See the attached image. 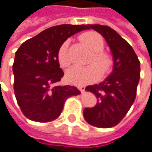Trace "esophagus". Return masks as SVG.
<instances>
[{"label":"esophagus","mask_w":152,"mask_h":152,"mask_svg":"<svg viewBox=\"0 0 152 152\" xmlns=\"http://www.w3.org/2000/svg\"><path fill=\"white\" fill-rule=\"evenodd\" d=\"M78 90H79V91L81 92V93H84V92H85V87H84V86H79V87H78Z\"/></svg>","instance_id":"1"}]
</instances>
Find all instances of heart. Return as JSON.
<instances>
[{
  "label": "heart",
  "instance_id": "b5f03b06",
  "mask_svg": "<svg viewBox=\"0 0 152 152\" xmlns=\"http://www.w3.org/2000/svg\"><path fill=\"white\" fill-rule=\"evenodd\" d=\"M81 39L88 47L94 52V57L91 62H96L97 64H91L86 67L73 66L66 72V80L74 85L84 86L90 83H93L100 78L102 75L108 73L112 66V59L107 54L103 53L104 40L102 37L95 32H87L81 36ZM69 42L65 41L60 45L58 51V60L61 67L69 66L71 59L68 54Z\"/></svg>",
  "mask_w": 152,
  "mask_h": 152
}]
</instances>
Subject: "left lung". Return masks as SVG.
<instances>
[{
	"label": "left lung",
	"mask_w": 152,
	"mask_h": 152,
	"mask_svg": "<svg viewBox=\"0 0 152 152\" xmlns=\"http://www.w3.org/2000/svg\"><path fill=\"white\" fill-rule=\"evenodd\" d=\"M89 26L107 41L113 55V68L104 81L85 89L96 96L97 103L93 108H85L83 115L92 126L112 128L122 120L135 100L140 61L132 46L115 30L100 24Z\"/></svg>",
	"instance_id": "obj_1"
}]
</instances>
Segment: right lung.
<instances>
[{
  "label": "right lung",
  "mask_w": 152,
  "mask_h": 152,
  "mask_svg": "<svg viewBox=\"0 0 152 152\" xmlns=\"http://www.w3.org/2000/svg\"><path fill=\"white\" fill-rule=\"evenodd\" d=\"M89 25L61 24L40 32L20 46L13 63L14 92L21 112L36 122L57 119L66 99L80 92L75 86H60L64 75L58 51L64 41Z\"/></svg>",
  "instance_id": "obj_1"
}]
</instances>
